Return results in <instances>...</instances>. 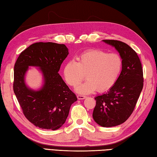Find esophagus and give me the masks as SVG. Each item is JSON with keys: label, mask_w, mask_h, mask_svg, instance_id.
Instances as JSON below:
<instances>
[{"label": "esophagus", "mask_w": 157, "mask_h": 157, "mask_svg": "<svg viewBox=\"0 0 157 157\" xmlns=\"http://www.w3.org/2000/svg\"><path fill=\"white\" fill-rule=\"evenodd\" d=\"M86 98V97L85 95H78V99H84Z\"/></svg>", "instance_id": "obj_1"}]
</instances>
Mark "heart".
Here are the masks:
<instances>
[{"label": "heart", "instance_id": "b5f03b06", "mask_svg": "<svg viewBox=\"0 0 157 157\" xmlns=\"http://www.w3.org/2000/svg\"><path fill=\"white\" fill-rule=\"evenodd\" d=\"M75 60L67 62L63 69L65 82L75 88L85 79L87 80L76 90L82 94L92 93L98 89L104 92L112 88L120 75L123 61L117 53L90 49L82 53Z\"/></svg>", "mask_w": 157, "mask_h": 157}]
</instances>
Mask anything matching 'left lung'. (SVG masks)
I'll return each mask as SVG.
<instances>
[{
    "mask_svg": "<svg viewBox=\"0 0 157 157\" xmlns=\"http://www.w3.org/2000/svg\"><path fill=\"white\" fill-rule=\"evenodd\" d=\"M115 48L123 61L120 75L107 93L95 98L93 117L102 127L123 124L135 109L144 86L143 69L139 56L129 45L115 40H104Z\"/></svg>",
    "mask_w": 157,
    "mask_h": 157,
    "instance_id": "obj_1",
    "label": "left lung"
}]
</instances>
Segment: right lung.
<instances>
[{"label":"right lung","mask_w":157,"mask_h":157,"mask_svg":"<svg viewBox=\"0 0 157 157\" xmlns=\"http://www.w3.org/2000/svg\"><path fill=\"white\" fill-rule=\"evenodd\" d=\"M68 54L63 44L36 42L20 54L14 65L13 92L25 117L36 127L58 129L66 121L71 104L78 100L58 73ZM29 66L39 67L44 75V84L38 91L25 84Z\"/></svg>","instance_id":"obj_1"}]
</instances>
